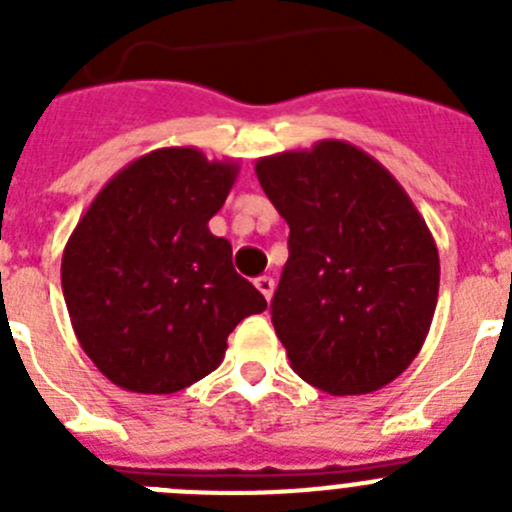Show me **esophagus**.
<instances>
[{
	"label": "esophagus",
	"mask_w": 512,
	"mask_h": 512,
	"mask_svg": "<svg viewBox=\"0 0 512 512\" xmlns=\"http://www.w3.org/2000/svg\"><path fill=\"white\" fill-rule=\"evenodd\" d=\"M253 284H256V289H259L261 295L266 297V302H271V297H274V279H271V277H259Z\"/></svg>",
	"instance_id": "obj_1"
}]
</instances>
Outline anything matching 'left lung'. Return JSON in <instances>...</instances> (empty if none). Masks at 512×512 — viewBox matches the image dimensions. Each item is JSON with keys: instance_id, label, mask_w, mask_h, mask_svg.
Returning <instances> with one entry per match:
<instances>
[{"instance_id": "left-lung-1", "label": "left lung", "mask_w": 512, "mask_h": 512, "mask_svg": "<svg viewBox=\"0 0 512 512\" xmlns=\"http://www.w3.org/2000/svg\"><path fill=\"white\" fill-rule=\"evenodd\" d=\"M289 225L271 323L289 364L328 395H369L423 348L441 264L423 215L395 176L346 140L256 161Z\"/></svg>"}]
</instances>
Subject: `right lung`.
<instances>
[{
	"label": "right lung",
	"mask_w": 512,
	"mask_h": 512,
	"mask_svg": "<svg viewBox=\"0 0 512 512\" xmlns=\"http://www.w3.org/2000/svg\"><path fill=\"white\" fill-rule=\"evenodd\" d=\"M235 161L189 146L130 161L63 248L61 287L84 354L112 384L171 395L215 372L228 336L266 310L207 223L238 179Z\"/></svg>",
	"instance_id": "right-lung-1"
}]
</instances>
